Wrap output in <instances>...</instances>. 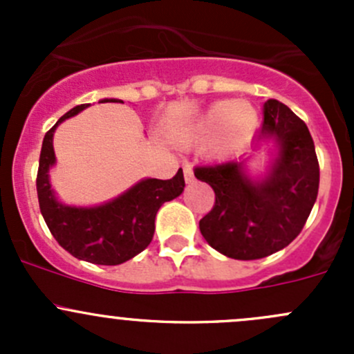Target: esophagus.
I'll use <instances>...</instances> for the list:
<instances>
[{"instance_id":"1","label":"esophagus","mask_w":354,"mask_h":354,"mask_svg":"<svg viewBox=\"0 0 354 354\" xmlns=\"http://www.w3.org/2000/svg\"><path fill=\"white\" fill-rule=\"evenodd\" d=\"M183 173H185V181H187V183H194V180H195L194 167H192L190 164H185V166H183Z\"/></svg>"}]
</instances>
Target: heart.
<instances>
[{
  "label": "heart",
  "mask_w": 354,
  "mask_h": 354,
  "mask_svg": "<svg viewBox=\"0 0 354 354\" xmlns=\"http://www.w3.org/2000/svg\"><path fill=\"white\" fill-rule=\"evenodd\" d=\"M257 124L259 114L248 101H219L200 114L185 137L188 142H205L217 137L214 152L227 156L248 144Z\"/></svg>",
  "instance_id": "b5f03b06"
}]
</instances>
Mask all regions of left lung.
Here are the masks:
<instances>
[{
  "instance_id": "8db88e82",
  "label": "left lung",
  "mask_w": 354,
  "mask_h": 354,
  "mask_svg": "<svg viewBox=\"0 0 354 354\" xmlns=\"http://www.w3.org/2000/svg\"><path fill=\"white\" fill-rule=\"evenodd\" d=\"M276 142L277 154L263 178H252L245 160L195 167L212 187V210L200 219V233L223 255L257 260L288 246L301 233L319 194L320 169L305 121L276 99L263 104L255 147Z\"/></svg>"
}]
</instances>
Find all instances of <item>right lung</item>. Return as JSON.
I'll return each instance as SVG.
<instances>
[{
    "mask_svg": "<svg viewBox=\"0 0 354 354\" xmlns=\"http://www.w3.org/2000/svg\"><path fill=\"white\" fill-rule=\"evenodd\" d=\"M101 102L121 101L102 99ZM87 106H75L63 114L42 140L35 181L39 207L55 240L75 259L97 266H120L144 252L151 243L157 210L164 202L180 197L183 192V171L180 167L171 180L145 178L102 205L73 207L59 202L49 183V169L56 162L53 135L59 123Z\"/></svg>",
    "mask_w": 354,
    "mask_h": 354,
    "instance_id": "add662e5",
    "label": "right lung"
}]
</instances>
